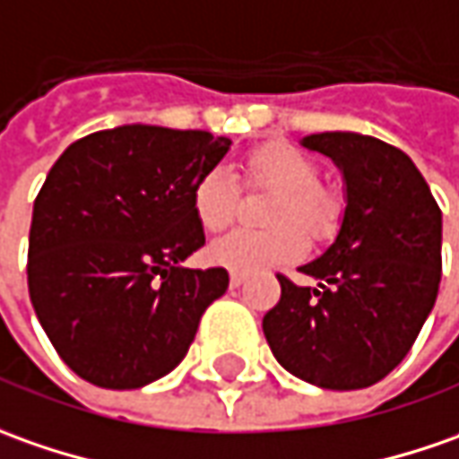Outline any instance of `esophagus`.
Returning <instances> with one entry per match:
<instances>
[{
	"label": "esophagus",
	"instance_id": "obj_1",
	"mask_svg": "<svg viewBox=\"0 0 459 459\" xmlns=\"http://www.w3.org/2000/svg\"><path fill=\"white\" fill-rule=\"evenodd\" d=\"M246 281L244 272H230V287H241Z\"/></svg>",
	"mask_w": 459,
	"mask_h": 459
}]
</instances>
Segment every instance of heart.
Listing matches in <instances>:
<instances>
[{"instance_id":"b5f03b06","label":"heart","mask_w":459,"mask_h":459,"mask_svg":"<svg viewBox=\"0 0 459 459\" xmlns=\"http://www.w3.org/2000/svg\"><path fill=\"white\" fill-rule=\"evenodd\" d=\"M248 187L274 190L266 203L264 230H233L215 241L211 256L215 264L233 272H261L281 261L305 254L306 230L309 238H327L342 221V198L335 187L323 185L317 162L292 144H264L244 162ZM236 185L226 167L208 169L193 190V208L200 226L218 233L230 226L236 215ZM299 228L303 230H299Z\"/></svg>"}]
</instances>
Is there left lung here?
<instances>
[{
    "label": "left lung",
    "instance_id": "8db88e82",
    "mask_svg": "<svg viewBox=\"0 0 459 459\" xmlns=\"http://www.w3.org/2000/svg\"><path fill=\"white\" fill-rule=\"evenodd\" d=\"M302 144L335 160L348 205L335 244L299 266L317 287L277 274L281 297L264 315V335L307 384L373 386L406 358L435 307L442 211L414 162L381 139L325 132Z\"/></svg>",
    "mask_w": 459,
    "mask_h": 459
}]
</instances>
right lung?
<instances>
[{
	"label": "right lung",
	"instance_id": "add662e5",
	"mask_svg": "<svg viewBox=\"0 0 459 459\" xmlns=\"http://www.w3.org/2000/svg\"><path fill=\"white\" fill-rule=\"evenodd\" d=\"M230 139L129 124L57 157L32 208L27 287L63 363L139 388L180 363L229 272L180 266L205 244L193 190Z\"/></svg>",
	"mask_w": 459,
	"mask_h": 459
}]
</instances>
